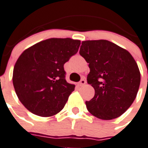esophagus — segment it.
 <instances>
[{
  "label": "esophagus",
  "mask_w": 148,
  "mask_h": 148,
  "mask_svg": "<svg viewBox=\"0 0 148 148\" xmlns=\"http://www.w3.org/2000/svg\"><path fill=\"white\" fill-rule=\"evenodd\" d=\"M86 84V80H85V79H81V81H80V82H79V83L77 84H78V86H80V87H81V86L84 85V84Z\"/></svg>",
  "instance_id": "esophagus-1"
}]
</instances>
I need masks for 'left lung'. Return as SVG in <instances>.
Listing matches in <instances>:
<instances>
[{"label":"left lung","instance_id":"1","mask_svg":"<svg viewBox=\"0 0 148 148\" xmlns=\"http://www.w3.org/2000/svg\"><path fill=\"white\" fill-rule=\"evenodd\" d=\"M80 54L89 64L87 81L95 96L86 101L88 111L101 120L120 117L136 98L140 73L131 53L107 40L82 41Z\"/></svg>","mask_w":148,"mask_h":148}]
</instances>
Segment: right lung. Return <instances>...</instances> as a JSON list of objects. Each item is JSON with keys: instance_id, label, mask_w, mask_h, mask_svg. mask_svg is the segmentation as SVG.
Here are the masks:
<instances>
[{"instance_id": "add662e5", "label": "right lung", "mask_w": 148, "mask_h": 148, "mask_svg": "<svg viewBox=\"0 0 148 148\" xmlns=\"http://www.w3.org/2000/svg\"><path fill=\"white\" fill-rule=\"evenodd\" d=\"M81 40L49 38L27 48L13 71L17 97L34 114L51 117L64 107L75 85L65 80L64 64L78 51Z\"/></svg>"}]
</instances>
